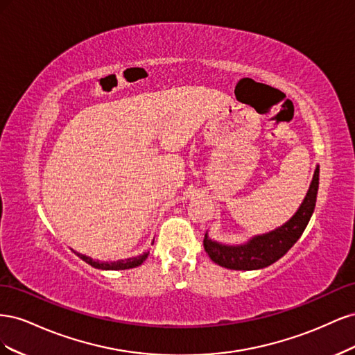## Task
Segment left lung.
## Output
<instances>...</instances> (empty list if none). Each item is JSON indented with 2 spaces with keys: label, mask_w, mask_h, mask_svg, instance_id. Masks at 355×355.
Here are the masks:
<instances>
[{
  "label": "left lung",
  "mask_w": 355,
  "mask_h": 355,
  "mask_svg": "<svg viewBox=\"0 0 355 355\" xmlns=\"http://www.w3.org/2000/svg\"><path fill=\"white\" fill-rule=\"evenodd\" d=\"M320 167H315L309 189L296 213L282 227H278L266 234L254 235L243 244H222L209 239V234L204 235V249L210 259L223 268L237 271L262 270L283 257L295 243L300 239L306 225L313 216L318 192Z\"/></svg>",
  "instance_id": "left-lung-1"
}]
</instances>
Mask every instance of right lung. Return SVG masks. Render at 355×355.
<instances>
[{"label":"right lung","mask_w":355,"mask_h":355,"mask_svg":"<svg viewBox=\"0 0 355 355\" xmlns=\"http://www.w3.org/2000/svg\"><path fill=\"white\" fill-rule=\"evenodd\" d=\"M73 253L77 254L80 259H83L85 263L92 265L93 268H98V270H105V271L130 270V268H136L139 265H142L148 257V254H149V252H145V253L135 256V257H127V259H118V261H112V262H101V261L92 259V257L85 256V254H81V253H77V252H73Z\"/></svg>","instance_id":"add662e5"}]
</instances>
